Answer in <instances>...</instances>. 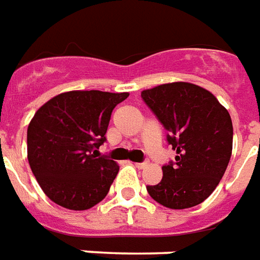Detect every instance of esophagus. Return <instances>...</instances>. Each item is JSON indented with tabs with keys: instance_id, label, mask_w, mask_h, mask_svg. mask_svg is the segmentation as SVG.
<instances>
[{
	"instance_id": "esophagus-1",
	"label": "esophagus",
	"mask_w": 260,
	"mask_h": 260,
	"mask_svg": "<svg viewBox=\"0 0 260 260\" xmlns=\"http://www.w3.org/2000/svg\"><path fill=\"white\" fill-rule=\"evenodd\" d=\"M149 165V161H143V162H135V167H138V168H145V167H147Z\"/></svg>"
}]
</instances>
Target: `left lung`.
Masks as SVG:
<instances>
[{
  "label": "left lung",
  "instance_id": "left-lung-1",
  "mask_svg": "<svg viewBox=\"0 0 260 260\" xmlns=\"http://www.w3.org/2000/svg\"><path fill=\"white\" fill-rule=\"evenodd\" d=\"M142 99L178 153L175 161L162 165L161 182L147 186L150 197L172 209L199 205L216 189L232 157L229 111L211 92L189 82L146 89Z\"/></svg>",
  "mask_w": 260,
  "mask_h": 260
}]
</instances>
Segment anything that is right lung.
<instances>
[{
    "label": "right lung",
    "instance_id": "1",
    "mask_svg": "<svg viewBox=\"0 0 260 260\" xmlns=\"http://www.w3.org/2000/svg\"><path fill=\"white\" fill-rule=\"evenodd\" d=\"M129 93L71 91L41 106L27 128V158L44 193L60 207L92 208L105 199L120 167L92 151L106 142L114 107Z\"/></svg>",
    "mask_w": 260,
    "mask_h": 260
}]
</instances>
